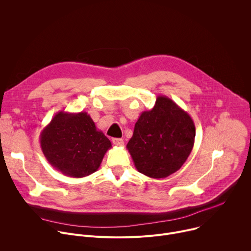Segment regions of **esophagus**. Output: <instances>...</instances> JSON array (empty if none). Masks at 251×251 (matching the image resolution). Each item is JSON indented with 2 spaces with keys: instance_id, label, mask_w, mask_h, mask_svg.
Wrapping results in <instances>:
<instances>
[{
  "instance_id": "1",
  "label": "esophagus",
  "mask_w": 251,
  "mask_h": 251,
  "mask_svg": "<svg viewBox=\"0 0 251 251\" xmlns=\"http://www.w3.org/2000/svg\"><path fill=\"white\" fill-rule=\"evenodd\" d=\"M112 143H113L115 146H123L124 145L123 139H120V138H113L112 139Z\"/></svg>"
}]
</instances>
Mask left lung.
Wrapping results in <instances>:
<instances>
[{
  "label": "left lung",
  "mask_w": 251,
  "mask_h": 251,
  "mask_svg": "<svg viewBox=\"0 0 251 251\" xmlns=\"http://www.w3.org/2000/svg\"><path fill=\"white\" fill-rule=\"evenodd\" d=\"M195 137L192 117L172 99L159 95L153 108L141 113L126 147L139 173L164 178L187 161Z\"/></svg>",
  "instance_id": "8db88e82"
}]
</instances>
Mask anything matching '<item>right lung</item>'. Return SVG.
<instances>
[{
	"label": "right lung",
	"instance_id": "1",
	"mask_svg": "<svg viewBox=\"0 0 251 251\" xmlns=\"http://www.w3.org/2000/svg\"><path fill=\"white\" fill-rule=\"evenodd\" d=\"M49 163L63 175L83 177L100 167L111 142L86 112H57L40 136Z\"/></svg>",
	"mask_w": 251,
	"mask_h": 251
}]
</instances>
